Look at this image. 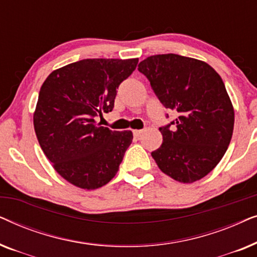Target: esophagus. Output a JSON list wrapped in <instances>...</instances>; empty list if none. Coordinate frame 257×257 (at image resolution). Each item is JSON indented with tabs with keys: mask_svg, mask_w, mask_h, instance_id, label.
<instances>
[{
	"mask_svg": "<svg viewBox=\"0 0 257 257\" xmlns=\"http://www.w3.org/2000/svg\"><path fill=\"white\" fill-rule=\"evenodd\" d=\"M143 133H144L143 130H135V131H133V135H135V137H137V138H139Z\"/></svg>",
	"mask_w": 257,
	"mask_h": 257,
	"instance_id": "esophagus-1",
	"label": "esophagus"
}]
</instances>
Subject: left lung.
<instances>
[{"label": "left lung", "instance_id": "8db88e82", "mask_svg": "<svg viewBox=\"0 0 257 257\" xmlns=\"http://www.w3.org/2000/svg\"><path fill=\"white\" fill-rule=\"evenodd\" d=\"M138 70L160 103L177 113L159 127L163 144L151 153L158 167L185 184L206 177L233 136L234 108L222 78L207 63L175 54L147 57Z\"/></svg>", "mask_w": 257, "mask_h": 257}]
</instances>
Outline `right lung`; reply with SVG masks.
I'll return each mask as SVG.
<instances>
[{
	"label": "right lung",
	"mask_w": 257,
	"mask_h": 257,
	"mask_svg": "<svg viewBox=\"0 0 257 257\" xmlns=\"http://www.w3.org/2000/svg\"><path fill=\"white\" fill-rule=\"evenodd\" d=\"M138 58H92L55 70L38 94L34 127L57 173L84 189L106 185L117 174L131 131H111L96 117L114 107L117 89Z\"/></svg>",
	"instance_id": "1"
}]
</instances>
